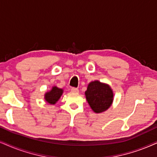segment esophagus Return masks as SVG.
<instances>
[{"mask_svg": "<svg viewBox=\"0 0 157 157\" xmlns=\"http://www.w3.org/2000/svg\"><path fill=\"white\" fill-rule=\"evenodd\" d=\"M71 91L73 93H78L79 90H78V88H71Z\"/></svg>", "mask_w": 157, "mask_h": 157, "instance_id": "1", "label": "esophagus"}]
</instances>
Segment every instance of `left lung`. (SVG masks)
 Returning <instances> with one entry per match:
<instances>
[{
  "label": "left lung",
  "mask_w": 157,
  "mask_h": 157,
  "mask_svg": "<svg viewBox=\"0 0 157 157\" xmlns=\"http://www.w3.org/2000/svg\"><path fill=\"white\" fill-rule=\"evenodd\" d=\"M85 96L93 112L101 113L109 109L113 101V92L108 85L99 81L91 82L88 85Z\"/></svg>",
  "instance_id": "1"
}]
</instances>
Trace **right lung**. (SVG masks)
Returning <instances> with one entry per match:
<instances>
[{"instance_id": "obj_1", "label": "right lung", "mask_w": 157, "mask_h": 157, "mask_svg": "<svg viewBox=\"0 0 157 157\" xmlns=\"http://www.w3.org/2000/svg\"><path fill=\"white\" fill-rule=\"evenodd\" d=\"M63 90L57 87H53L52 90L45 93V99L48 103L51 104H54L59 100L61 95H62Z\"/></svg>"}]
</instances>
